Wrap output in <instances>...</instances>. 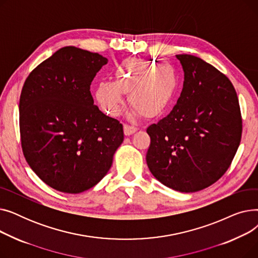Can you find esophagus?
Masks as SVG:
<instances>
[{"label": "esophagus", "mask_w": 258, "mask_h": 258, "mask_svg": "<svg viewBox=\"0 0 258 258\" xmlns=\"http://www.w3.org/2000/svg\"><path fill=\"white\" fill-rule=\"evenodd\" d=\"M123 131H124V135H125V136H131V135H133L134 133H136V132L138 131V128L135 127V126H131V125L124 124Z\"/></svg>", "instance_id": "1"}]
</instances>
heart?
<instances>
[{"label": "heart", "instance_id": "obj_1", "mask_svg": "<svg viewBox=\"0 0 258 258\" xmlns=\"http://www.w3.org/2000/svg\"><path fill=\"white\" fill-rule=\"evenodd\" d=\"M178 89V74L168 61L134 58L119 63L113 84L102 81L94 90V97L102 110L112 117L124 107L123 92L137 112L146 117L163 114L171 104Z\"/></svg>", "mask_w": 258, "mask_h": 258}]
</instances>
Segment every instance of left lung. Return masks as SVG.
I'll return each instance as SVG.
<instances>
[{"label": "left lung", "instance_id": "left-lung-1", "mask_svg": "<svg viewBox=\"0 0 258 258\" xmlns=\"http://www.w3.org/2000/svg\"><path fill=\"white\" fill-rule=\"evenodd\" d=\"M184 71L172 111L147 127L146 163L154 177L180 192H196L229 168L241 138V115L233 85L200 57L179 54Z\"/></svg>", "mask_w": 258, "mask_h": 258}]
</instances>
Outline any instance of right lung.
Segmentation results:
<instances>
[{
  "label": "right lung",
  "instance_id": "obj_1",
  "mask_svg": "<svg viewBox=\"0 0 258 258\" xmlns=\"http://www.w3.org/2000/svg\"><path fill=\"white\" fill-rule=\"evenodd\" d=\"M107 58L63 47L38 64L22 89V147L37 177L64 194L100 182L123 142V126L94 105L90 86Z\"/></svg>",
  "mask_w": 258,
  "mask_h": 258
}]
</instances>
